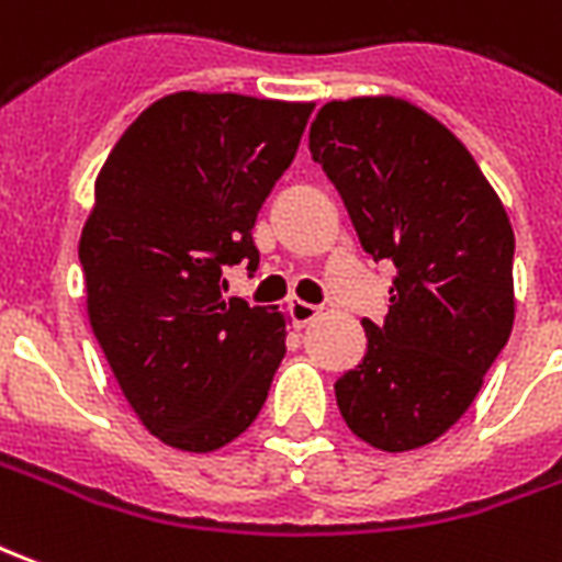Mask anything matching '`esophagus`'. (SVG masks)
Masks as SVG:
<instances>
[{"label":"esophagus","mask_w":562,"mask_h":562,"mask_svg":"<svg viewBox=\"0 0 562 562\" xmlns=\"http://www.w3.org/2000/svg\"><path fill=\"white\" fill-rule=\"evenodd\" d=\"M289 313H292L294 325H297V328H304V325H310V322H316L322 310H318L316 304H306V301H292V304H289Z\"/></svg>","instance_id":"esophagus-1"}]
</instances>
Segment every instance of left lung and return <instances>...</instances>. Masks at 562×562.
<instances>
[{"label":"left lung","mask_w":562,"mask_h":562,"mask_svg":"<svg viewBox=\"0 0 562 562\" xmlns=\"http://www.w3.org/2000/svg\"><path fill=\"white\" fill-rule=\"evenodd\" d=\"M310 153L340 189L361 246L391 258L385 325L337 379V406L367 446H430L479 397L515 325V234L503 201L436 116L397 95L328 102Z\"/></svg>","instance_id":"1"}]
</instances>
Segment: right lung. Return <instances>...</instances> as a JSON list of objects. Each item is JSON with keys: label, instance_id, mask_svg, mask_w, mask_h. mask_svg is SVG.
Wrapping results in <instances>:
<instances>
[{"label": "right lung", "instance_id": "add662e5", "mask_svg": "<svg viewBox=\"0 0 562 562\" xmlns=\"http://www.w3.org/2000/svg\"><path fill=\"white\" fill-rule=\"evenodd\" d=\"M313 102L173 92L123 132L80 232L87 316L123 397L165 446L207 454L256 422L289 316L220 292L258 268L252 228Z\"/></svg>", "mask_w": 562, "mask_h": 562}]
</instances>
